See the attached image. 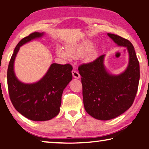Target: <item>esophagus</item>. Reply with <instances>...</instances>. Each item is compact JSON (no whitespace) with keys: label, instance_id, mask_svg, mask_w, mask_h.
<instances>
[{"label":"esophagus","instance_id":"esophagus-1","mask_svg":"<svg viewBox=\"0 0 149 149\" xmlns=\"http://www.w3.org/2000/svg\"><path fill=\"white\" fill-rule=\"evenodd\" d=\"M72 73L73 76H74L75 78H77V79H78V78H79V77H80V75H79V73H78V72H77V71H76V70H72Z\"/></svg>","mask_w":149,"mask_h":149}]
</instances>
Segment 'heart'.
I'll use <instances>...</instances> for the list:
<instances>
[{
  "label": "heart",
  "instance_id": "b5f03b06",
  "mask_svg": "<svg viewBox=\"0 0 149 149\" xmlns=\"http://www.w3.org/2000/svg\"><path fill=\"white\" fill-rule=\"evenodd\" d=\"M93 42L91 41H85L81 43L74 45H70L67 48L66 50H64L61 47L58 48L57 54L64 58L69 59L70 58H79L85 56L88 52L91 51V50L93 47ZM96 55V52L93 50L88 55L87 59L89 60H92L94 59Z\"/></svg>",
  "mask_w": 149,
  "mask_h": 149
}]
</instances>
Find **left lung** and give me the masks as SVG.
<instances>
[{
  "instance_id": "1",
  "label": "left lung",
  "mask_w": 149,
  "mask_h": 149,
  "mask_svg": "<svg viewBox=\"0 0 149 149\" xmlns=\"http://www.w3.org/2000/svg\"><path fill=\"white\" fill-rule=\"evenodd\" d=\"M108 35L118 45L127 47L130 59L125 71L118 75L108 74L103 63L104 54L78 67L81 76L85 110L100 120L116 118L132 107L140 78L139 63L132 42L119 35Z\"/></svg>"
}]
</instances>
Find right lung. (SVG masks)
<instances>
[{"mask_svg": "<svg viewBox=\"0 0 149 149\" xmlns=\"http://www.w3.org/2000/svg\"><path fill=\"white\" fill-rule=\"evenodd\" d=\"M43 33L34 32L22 39L14 49L7 71L10 99L17 112L33 121H47L58 114L63 91L72 79L71 64L54 63L38 82L25 84L17 79L14 62L19 47Z\"/></svg>", "mask_w": 149, "mask_h": 149, "instance_id": "1", "label": "right lung"}]
</instances>
